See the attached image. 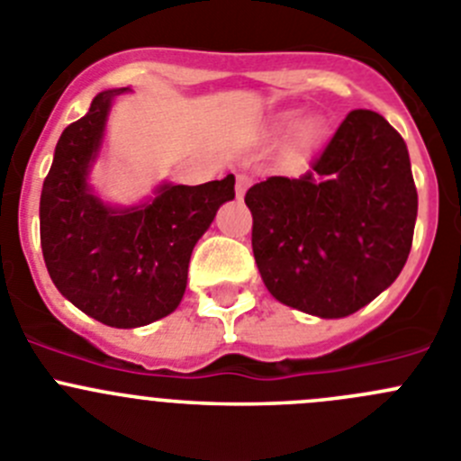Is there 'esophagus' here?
Masks as SVG:
<instances>
[{"label":"esophagus","mask_w":461,"mask_h":461,"mask_svg":"<svg viewBox=\"0 0 461 461\" xmlns=\"http://www.w3.org/2000/svg\"><path fill=\"white\" fill-rule=\"evenodd\" d=\"M248 186H250V177L248 175H236V197H243Z\"/></svg>","instance_id":"34e87169"}]
</instances>
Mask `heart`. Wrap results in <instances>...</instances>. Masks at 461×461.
<instances>
[{"instance_id":"obj_1","label":"heart","mask_w":461,"mask_h":461,"mask_svg":"<svg viewBox=\"0 0 461 461\" xmlns=\"http://www.w3.org/2000/svg\"><path fill=\"white\" fill-rule=\"evenodd\" d=\"M295 122H298V113H284L277 122V131L282 133L289 131V129L295 127ZM321 136H322V124L318 122L316 118L303 120L298 131H295L294 148L298 149V152H307V149H312L313 145L321 140Z\"/></svg>"}]
</instances>
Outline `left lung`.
<instances>
[{
  "label": "left lung",
  "mask_w": 461,
  "mask_h": 461,
  "mask_svg": "<svg viewBox=\"0 0 461 461\" xmlns=\"http://www.w3.org/2000/svg\"><path fill=\"white\" fill-rule=\"evenodd\" d=\"M252 252L286 307L343 318L389 289L411 250L419 195L407 145L375 111L357 109L303 177L245 193Z\"/></svg>",
  "instance_id": "obj_1"
}]
</instances>
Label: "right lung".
Segmentation results:
<instances>
[{
	"mask_svg": "<svg viewBox=\"0 0 461 461\" xmlns=\"http://www.w3.org/2000/svg\"><path fill=\"white\" fill-rule=\"evenodd\" d=\"M129 88L102 90L68 124L41 193V245L63 298L109 328H143L179 307L197 240L225 202L234 175L200 186L161 182L140 204L118 206L90 186L111 106Z\"/></svg>",
	"mask_w": 461,
	"mask_h": 461,
	"instance_id": "right-lung-1",
	"label": "right lung"
}]
</instances>
